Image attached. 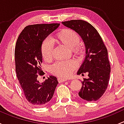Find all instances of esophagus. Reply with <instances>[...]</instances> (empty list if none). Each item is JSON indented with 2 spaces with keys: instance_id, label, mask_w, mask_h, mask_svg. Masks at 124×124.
<instances>
[{
  "instance_id": "1",
  "label": "esophagus",
  "mask_w": 124,
  "mask_h": 124,
  "mask_svg": "<svg viewBox=\"0 0 124 124\" xmlns=\"http://www.w3.org/2000/svg\"><path fill=\"white\" fill-rule=\"evenodd\" d=\"M58 80V82L59 83H62V82H66V81L68 80V78H57Z\"/></svg>"
}]
</instances>
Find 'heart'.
<instances>
[{
  "label": "heart",
  "instance_id": "heart-1",
  "mask_svg": "<svg viewBox=\"0 0 124 124\" xmlns=\"http://www.w3.org/2000/svg\"><path fill=\"white\" fill-rule=\"evenodd\" d=\"M58 38L64 45L78 52L80 38L79 35L71 29H65L58 33ZM54 48V41L51 37H48L42 42L41 45V54L45 60L52 58ZM77 67V63L74 60L58 61L51 67V71L58 77H67L72 74L73 70Z\"/></svg>",
  "mask_w": 124,
  "mask_h": 124
}]
</instances>
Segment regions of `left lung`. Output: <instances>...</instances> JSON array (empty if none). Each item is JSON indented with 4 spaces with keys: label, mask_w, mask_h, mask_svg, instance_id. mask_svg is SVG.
Instances as JSON below:
<instances>
[{
    "label": "left lung",
    "mask_w": 124,
    "mask_h": 124,
    "mask_svg": "<svg viewBox=\"0 0 124 124\" xmlns=\"http://www.w3.org/2000/svg\"><path fill=\"white\" fill-rule=\"evenodd\" d=\"M66 27L76 31L84 42L86 56L77 74L88 73V78H83L78 95L87 101L101 98L108 86L110 65L108 52L98 31L93 26L82 20L62 22Z\"/></svg>",
    "instance_id": "8db88e82"
}]
</instances>
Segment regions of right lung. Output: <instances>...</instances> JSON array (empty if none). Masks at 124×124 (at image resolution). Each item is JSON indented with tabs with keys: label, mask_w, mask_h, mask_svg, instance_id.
Wrapping results in <instances>:
<instances>
[{
	"label": "right lung",
	"mask_w": 124,
	"mask_h": 124,
	"mask_svg": "<svg viewBox=\"0 0 124 124\" xmlns=\"http://www.w3.org/2000/svg\"><path fill=\"white\" fill-rule=\"evenodd\" d=\"M59 25V23L29 25L22 31L16 42L17 77L26 100L35 107L49 102L58 84L57 78L53 76H50L42 83L39 82L37 77L44 72L41 68L42 42Z\"/></svg>",
	"instance_id": "right-lung-1"
}]
</instances>
